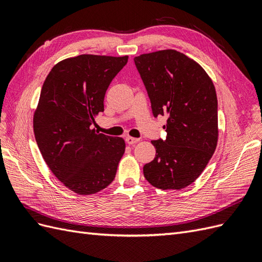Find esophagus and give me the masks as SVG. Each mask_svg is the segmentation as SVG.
I'll return each mask as SVG.
<instances>
[{"mask_svg":"<svg viewBox=\"0 0 262 262\" xmlns=\"http://www.w3.org/2000/svg\"><path fill=\"white\" fill-rule=\"evenodd\" d=\"M125 140H126V143L128 144V145H134V144H136V143L139 142L138 138H134V137H132V136H127V137L125 138Z\"/></svg>","mask_w":262,"mask_h":262,"instance_id":"34e87169","label":"esophagus"}]
</instances>
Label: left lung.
<instances>
[{
    "instance_id": "obj_1",
    "label": "left lung",
    "mask_w": 262,
    "mask_h": 262,
    "mask_svg": "<svg viewBox=\"0 0 262 262\" xmlns=\"http://www.w3.org/2000/svg\"><path fill=\"white\" fill-rule=\"evenodd\" d=\"M154 117L167 116L165 140H151L152 162L144 166L150 185L180 190L204 171L218 142V102L211 78L192 58L175 50L136 56Z\"/></svg>"
}]
</instances>
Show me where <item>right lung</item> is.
<instances>
[{
    "instance_id": "obj_1",
    "label": "right lung",
    "mask_w": 262,
    "mask_h": 262,
    "mask_svg": "<svg viewBox=\"0 0 262 262\" xmlns=\"http://www.w3.org/2000/svg\"><path fill=\"white\" fill-rule=\"evenodd\" d=\"M128 56L83 54L58 62L46 77L33 115L37 146L54 176L87 196L115 178L125 140L91 128L105 93Z\"/></svg>"
}]
</instances>
